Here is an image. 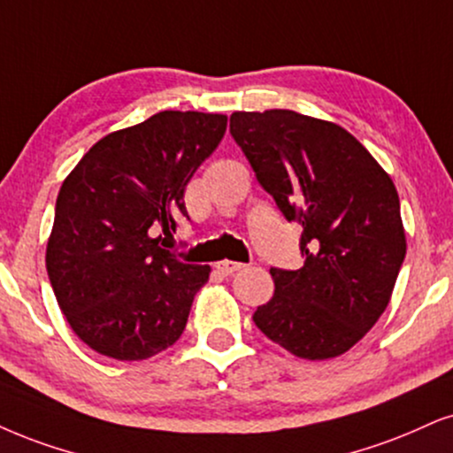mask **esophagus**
Returning <instances> with one entry per match:
<instances>
[{"label": "esophagus", "mask_w": 453, "mask_h": 453, "mask_svg": "<svg viewBox=\"0 0 453 453\" xmlns=\"http://www.w3.org/2000/svg\"><path fill=\"white\" fill-rule=\"evenodd\" d=\"M245 265H242V262H233V260H220V262H216V271L220 273V275H225V277H228V275H233V273H237V271H242Z\"/></svg>", "instance_id": "1"}]
</instances>
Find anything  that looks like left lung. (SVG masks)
I'll return each mask as SVG.
<instances>
[{"instance_id":"obj_1","label":"left lung","mask_w":453,"mask_h":453,"mask_svg":"<svg viewBox=\"0 0 453 453\" xmlns=\"http://www.w3.org/2000/svg\"><path fill=\"white\" fill-rule=\"evenodd\" d=\"M231 134L283 216L303 225L304 266L271 269L275 294L254 323L300 359L346 353L380 319L403 265L397 188L332 121L288 109L237 111Z\"/></svg>"}]
</instances>
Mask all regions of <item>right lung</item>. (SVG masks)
<instances>
[{
  "mask_svg": "<svg viewBox=\"0 0 453 453\" xmlns=\"http://www.w3.org/2000/svg\"><path fill=\"white\" fill-rule=\"evenodd\" d=\"M225 132L226 115L161 111L100 138L65 178L46 269L71 329L96 353L141 361L182 336L211 269L182 262L167 237Z\"/></svg>",
  "mask_w": 453,
  "mask_h": 453,
  "instance_id": "add662e5",
  "label": "right lung"
}]
</instances>
